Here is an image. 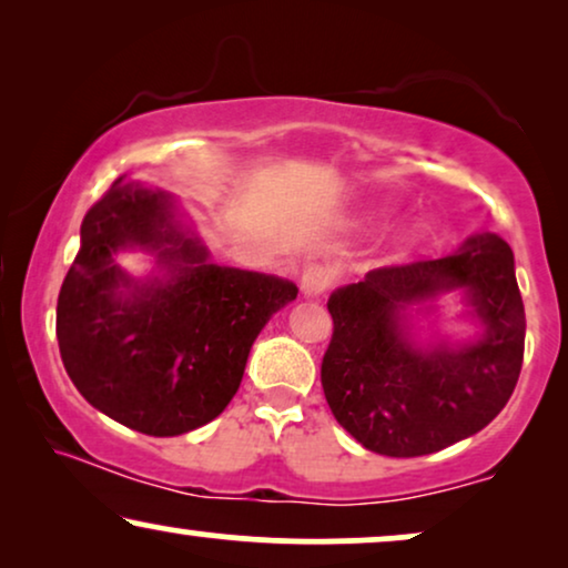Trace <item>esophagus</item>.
Listing matches in <instances>:
<instances>
[{"label":"esophagus","instance_id":"obj_1","mask_svg":"<svg viewBox=\"0 0 568 568\" xmlns=\"http://www.w3.org/2000/svg\"><path fill=\"white\" fill-rule=\"evenodd\" d=\"M336 282V274H333L331 266H323V263H310V266L302 271V292L307 297H321L331 290V284Z\"/></svg>","mask_w":568,"mask_h":568}]
</instances>
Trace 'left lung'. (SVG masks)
Listing matches in <instances>:
<instances>
[{"instance_id":"obj_1","label":"left lung","mask_w":568,"mask_h":568,"mask_svg":"<svg viewBox=\"0 0 568 568\" xmlns=\"http://www.w3.org/2000/svg\"><path fill=\"white\" fill-rule=\"evenodd\" d=\"M465 288L487 325L460 349L407 346L394 310ZM333 336L321 383L336 422L372 453H439L491 424L515 393L525 356V305L511 247L470 237L455 255L369 271L328 300Z\"/></svg>"}]
</instances>
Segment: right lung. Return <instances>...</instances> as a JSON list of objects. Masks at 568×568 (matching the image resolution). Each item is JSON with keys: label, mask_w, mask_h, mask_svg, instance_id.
I'll return each mask as SVG.
<instances>
[{"label": "right lung", "mask_w": 568, "mask_h": 568, "mask_svg": "<svg viewBox=\"0 0 568 568\" xmlns=\"http://www.w3.org/2000/svg\"><path fill=\"white\" fill-rule=\"evenodd\" d=\"M123 178L82 220L59 292V352L90 406L134 432L175 437L227 408L255 336L297 286L209 263L206 247L175 227L165 193ZM129 244L158 252L169 276L136 285L123 275L112 255Z\"/></svg>", "instance_id": "add662e5"}]
</instances>
